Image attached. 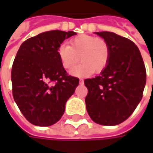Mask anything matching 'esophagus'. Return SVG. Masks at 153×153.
<instances>
[{
    "mask_svg": "<svg viewBox=\"0 0 153 153\" xmlns=\"http://www.w3.org/2000/svg\"><path fill=\"white\" fill-rule=\"evenodd\" d=\"M79 83H80V84H83V83H84V81H83V79H79Z\"/></svg>",
    "mask_w": 153,
    "mask_h": 153,
    "instance_id": "34e87169",
    "label": "esophagus"
}]
</instances>
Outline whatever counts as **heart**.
I'll return each mask as SVG.
<instances>
[{"instance_id":"obj_1","label":"heart","mask_w":153,"mask_h":153,"mask_svg":"<svg viewBox=\"0 0 153 153\" xmlns=\"http://www.w3.org/2000/svg\"><path fill=\"white\" fill-rule=\"evenodd\" d=\"M57 54L62 66L70 70L79 63L70 74L75 76L90 75L95 71L100 73L106 69L110 60V47L102 38L92 35L81 34L70 41V46L61 44ZM80 58H79V56Z\"/></svg>"}]
</instances>
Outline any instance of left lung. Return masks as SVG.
<instances>
[{
	"instance_id": "obj_1",
	"label": "left lung",
	"mask_w": 153,
	"mask_h": 153,
	"mask_svg": "<svg viewBox=\"0 0 153 153\" xmlns=\"http://www.w3.org/2000/svg\"><path fill=\"white\" fill-rule=\"evenodd\" d=\"M106 41L110 60L99 76L84 80L87 111L93 121L116 125L131 115L143 97L146 69L138 47L111 32L95 33Z\"/></svg>"
}]
</instances>
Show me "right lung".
<instances>
[{"label": "right lung", "mask_w": 153, "mask_h": 153, "mask_svg": "<svg viewBox=\"0 0 153 153\" xmlns=\"http://www.w3.org/2000/svg\"><path fill=\"white\" fill-rule=\"evenodd\" d=\"M76 33L52 30L25 41L11 70L12 93L27 120L50 126L60 120L79 79L68 75L57 54L65 39Z\"/></svg>", "instance_id": "1"}]
</instances>
